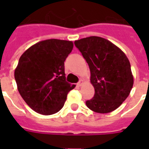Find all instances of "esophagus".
<instances>
[{"label":"esophagus","mask_w":149,"mask_h":149,"mask_svg":"<svg viewBox=\"0 0 149 149\" xmlns=\"http://www.w3.org/2000/svg\"><path fill=\"white\" fill-rule=\"evenodd\" d=\"M83 84H84V81L82 80V79H80L78 83H77V86H81L82 85H83Z\"/></svg>","instance_id":"obj_1"}]
</instances>
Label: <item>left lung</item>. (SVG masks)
I'll list each match as a JSON object with an SVG mask.
<instances>
[{
    "mask_svg": "<svg viewBox=\"0 0 149 149\" xmlns=\"http://www.w3.org/2000/svg\"><path fill=\"white\" fill-rule=\"evenodd\" d=\"M91 70V82L95 93L86 101L97 113L117 109L128 97L134 80L130 62L118 47L105 38L91 36L75 41Z\"/></svg>",
    "mask_w": 149,
    "mask_h": 149,
    "instance_id": "left-lung-1",
    "label": "left lung"
}]
</instances>
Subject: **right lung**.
Listing matches in <instances>:
<instances>
[{
  "mask_svg": "<svg viewBox=\"0 0 149 149\" xmlns=\"http://www.w3.org/2000/svg\"><path fill=\"white\" fill-rule=\"evenodd\" d=\"M72 48L70 41L48 39L31 46L20 57L15 71L17 90L37 113H57L75 87L65 80L64 66Z\"/></svg>",
  "mask_w": 149,
  "mask_h": 149,
  "instance_id": "obj_1",
  "label": "right lung"
}]
</instances>
